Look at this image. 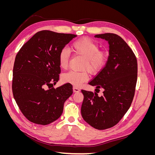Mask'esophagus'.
I'll return each instance as SVG.
<instances>
[{"label":"esophagus","instance_id":"esophagus-1","mask_svg":"<svg viewBox=\"0 0 155 155\" xmlns=\"http://www.w3.org/2000/svg\"><path fill=\"white\" fill-rule=\"evenodd\" d=\"M73 91H74V92H78L80 91V89L77 88V87H73Z\"/></svg>","mask_w":155,"mask_h":155}]
</instances>
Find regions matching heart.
<instances>
[{
    "label": "heart",
    "instance_id": "1",
    "mask_svg": "<svg viewBox=\"0 0 155 155\" xmlns=\"http://www.w3.org/2000/svg\"><path fill=\"white\" fill-rule=\"evenodd\" d=\"M72 49L75 54L80 55L85 58L81 66L83 70L77 72L71 70L63 74L61 77L64 83L79 87L88 80V74L87 70L91 74H97L102 70L107 62L108 54L105 51L100 50L99 46L88 37H83L72 43ZM70 51L67 48L60 50L58 54V63L59 67L63 69L68 67L70 60Z\"/></svg>",
    "mask_w": 155,
    "mask_h": 155
}]
</instances>
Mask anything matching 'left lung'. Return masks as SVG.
Returning <instances> with one entry per match:
<instances>
[{
	"label": "left lung",
	"mask_w": 155,
	"mask_h": 155,
	"mask_svg": "<svg viewBox=\"0 0 155 155\" xmlns=\"http://www.w3.org/2000/svg\"><path fill=\"white\" fill-rule=\"evenodd\" d=\"M108 41L109 55L105 66L88 83L97 92L81 90L84 99L81 115L92 127L104 130L118 124L129 110L134 96L137 81V58L119 35L107 33L94 36Z\"/></svg>",
	"instance_id": "8db88e82"
}]
</instances>
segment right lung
<instances>
[{
    "label": "right lung",
    "mask_w": 155,
    "mask_h": 155,
    "mask_svg": "<svg viewBox=\"0 0 155 155\" xmlns=\"http://www.w3.org/2000/svg\"><path fill=\"white\" fill-rule=\"evenodd\" d=\"M76 36L42 30L16 55L13 94L22 113L31 122L48 125L62 114L64 103L72 94L73 89L70 83L53 87L61 73L58 58L60 50Z\"/></svg>",
    "instance_id": "1"
}]
</instances>
